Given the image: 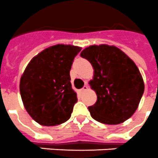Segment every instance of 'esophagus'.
<instances>
[{
	"mask_svg": "<svg viewBox=\"0 0 158 158\" xmlns=\"http://www.w3.org/2000/svg\"><path fill=\"white\" fill-rule=\"evenodd\" d=\"M88 89V86H87V84H85V85L83 86V87L81 89V91H87V90Z\"/></svg>",
	"mask_w": 158,
	"mask_h": 158,
	"instance_id": "34e87169",
	"label": "esophagus"
}]
</instances>
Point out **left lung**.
<instances>
[{
	"mask_svg": "<svg viewBox=\"0 0 158 158\" xmlns=\"http://www.w3.org/2000/svg\"><path fill=\"white\" fill-rule=\"evenodd\" d=\"M94 69L91 88L97 101L88 108L94 120L105 124L127 120L138 108L144 90L142 75L135 63L115 46L92 45L80 53Z\"/></svg>",
	"mask_w": 158,
	"mask_h": 158,
	"instance_id": "1",
	"label": "left lung"
}]
</instances>
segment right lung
Returning <instances> with one entry per match:
<instances>
[{"label":"right lung","mask_w":158,"mask_h":158,"mask_svg":"<svg viewBox=\"0 0 158 158\" xmlns=\"http://www.w3.org/2000/svg\"><path fill=\"white\" fill-rule=\"evenodd\" d=\"M81 47L57 44L45 49L28 63L21 79L20 93L30 116L43 126H55L70 119L77 94L70 71Z\"/></svg>","instance_id":"right-lung-1"}]
</instances>
